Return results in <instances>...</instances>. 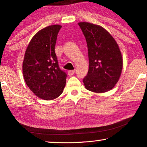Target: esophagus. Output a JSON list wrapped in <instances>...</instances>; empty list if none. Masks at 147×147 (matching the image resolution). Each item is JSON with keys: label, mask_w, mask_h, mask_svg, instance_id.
<instances>
[{"label": "esophagus", "mask_w": 147, "mask_h": 147, "mask_svg": "<svg viewBox=\"0 0 147 147\" xmlns=\"http://www.w3.org/2000/svg\"><path fill=\"white\" fill-rule=\"evenodd\" d=\"M74 73H75V71H74V70H70V71H68V75H69V76H71L74 75Z\"/></svg>", "instance_id": "1"}]
</instances>
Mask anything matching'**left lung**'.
<instances>
[{
    "label": "left lung",
    "mask_w": 147,
    "mask_h": 147,
    "mask_svg": "<svg viewBox=\"0 0 147 147\" xmlns=\"http://www.w3.org/2000/svg\"><path fill=\"white\" fill-rule=\"evenodd\" d=\"M86 37L89 69L83 82L88 90L102 93L114 88L122 69V57L117 43L103 27L94 24L78 23Z\"/></svg>",
    "instance_id": "left-lung-1"
}]
</instances>
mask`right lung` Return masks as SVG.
Masks as SVG:
<instances>
[{"label": "right lung", "mask_w": 147, "mask_h": 147, "mask_svg": "<svg viewBox=\"0 0 147 147\" xmlns=\"http://www.w3.org/2000/svg\"><path fill=\"white\" fill-rule=\"evenodd\" d=\"M61 25L47 27L34 35L26 50L23 63L25 81L38 97L53 100L63 92L67 74L60 69L55 46Z\"/></svg>", "instance_id": "1"}]
</instances>
